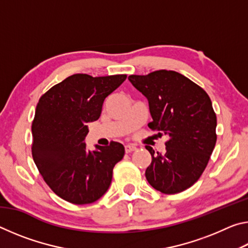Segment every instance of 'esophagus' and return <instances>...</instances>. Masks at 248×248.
Listing matches in <instances>:
<instances>
[{"label":"esophagus","mask_w":248,"mask_h":248,"mask_svg":"<svg viewBox=\"0 0 248 248\" xmlns=\"http://www.w3.org/2000/svg\"><path fill=\"white\" fill-rule=\"evenodd\" d=\"M136 150H137V148H136V146H134L133 144H127V145H124L125 153H131V152H133V151H136Z\"/></svg>","instance_id":"1"}]
</instances>
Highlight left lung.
<instances>
[{
    "mask_svg": "<svg viewBox=\"0 0 248 248\" xmlns=\"http://www.w3.org/2000/svg\"><path fill=\"white\" fill-rule=\"evenodd\" d=\"M132 85L149 102L150 129L169 136L164 154L145 148L152 162L145 177L154 189L166 195L191 187L202 175L217 142V116L203 89L175 71L130 75Z\"/></svg>",
    "mask_w": 248,
    "mask_h": 248,
    "instance_id": "obj_1",
    "label": "left lung"
}]
</instances>
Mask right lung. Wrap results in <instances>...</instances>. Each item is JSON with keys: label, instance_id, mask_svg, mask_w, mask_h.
<instances>
[{"label": "right lung", "instance_id": "right-lung-1", "mask_svg": "<svg viewBox=\"0 0 248 248\" xmlns=\"http://www.w3.org/2000/svg\"><path fill=\"white\" fill-rule=\"evenodd\" d=\"M125 74L93 78L73 74L41 96L32 121L31 154L54 194L74 204L98 200L110 186L124 145L87 150V124L99 118L105 98L124 82Z\"/></svg>", "mask_w": 248, "mask_h": 248}]
</instances>
